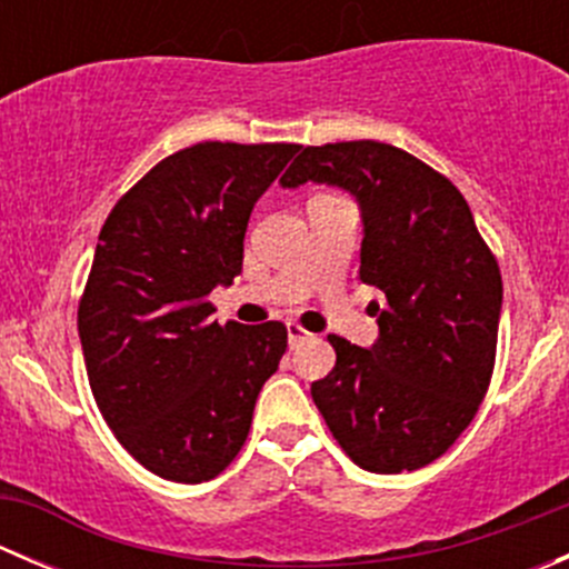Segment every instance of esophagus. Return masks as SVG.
<instances>
[{
	"mask_svg": "<svg viewBox=\"0 0 569 569\" xmlns=\"http://www.w3.org/2000/svg\"><path fill=\"white\" fill-rule=\"evenodd\" d=\"M286 332H289V347L291 349H297L300 343H306L308 338H313V332H308L306 327L297 325V321H289V325H286Z\"/></svg>",
	"mask_w": 569,
	"mask_h": 569,
	"instance_id": "34e87169",
	"label": "esophagus"
}]
</instances>
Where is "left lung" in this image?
Here are the masks:
<instances>
[{"mask_svg": "<svg viewBox=\"0 0 569 569\" xmlns=\"http://www.w3.org/2000/svg\"><path fill=\"white\" fill-rule=\"evenodd\" d=\"M341 187L360 203V280L380 338L327 336L336 366L311 386L349 460L371 473L435 462L468 429L490 386L501 269L462 192L401 148L375 140L302 148L280 183Z\"/></svg>", "mask_w": 569, "mask_h": 569, "instance_id": "1", "label": "left lung"}]
</instances>
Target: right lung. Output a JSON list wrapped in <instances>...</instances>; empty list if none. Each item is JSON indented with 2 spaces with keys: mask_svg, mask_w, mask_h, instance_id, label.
Returning a JSON list of instances; mask_svg holds the SVG:
<instances>
[{
  "mask_svg": "<svg viewBox=\"0 0 569 569\" xmlns=\"http://www.w3.org/2000/svg\"><path fill=\"white\" fill-rule=\"evenodd\" d=\"M300 146L198 142L148 170L109 211L79 300L90 391L118 443L181 485L214 479L244 446L286 327L211 319L242 272L256 200Z\"/></svg>",
  "mask_w": 569,
  "mask_h": 569,
  "instance_id": "right-lung-1",
  "label": "right lung"
}]
</instances>
